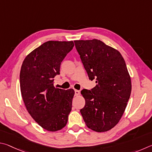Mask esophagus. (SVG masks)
I'll use <instances>...</instances> for the list:
<instances>
[{"label":"esophagus","instance_id":"esophagus-1","mask_svg":"<svg viewBox=\"0 0 152 152\" xmlns=\"http://www.w3.org/2000/svg\"><path fill=\"white\" fill-rule=\"evenodd\" d=\"M75 95L76 96H78V95H80V91H79V90H75Z\"/></svg>","mask_w":152,"mask_h":152}]
</instances>
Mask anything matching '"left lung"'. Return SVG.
<instances>
[{
    "label": "left lung",
    "mask_w": 152,
    "mask_h": 152,
    "mask_svg": "<svg viewBox=\"0 0 152 152\" xmlns=\"http://www.w3.org/2000/svg\"><path fill=\"white\" fill-rule=\"evenodd\" d=\"M90 80L91 90L81 92L86 105L80 112L86 126L97 132L115 127L127 107L132 91L131 77L118 50L98 39L74 41Z\"/></svg>",
    "instance_id": "1"
}]
</instances>
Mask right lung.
I'll return each instance as SVG.
<instances>
[{
  "label": "right lung",
  "mask_w": 152,
  "mask_h": 152,
  "mask_svg": "<svg viewBox=\"0 0 152 152\" xmlns=\"http://www.w3.org/2000/svg\"><path fill=\"white\" fill-rule=\"evenodd\" d=\"M73 47V41L45 42L29 53L21 66L24 103L34 120L47 131L63 129L71 111L74 90L61 89L53 84L61 62Z\"/></svg>",
  "instance_id": "obj_1"
}]
</instances>
